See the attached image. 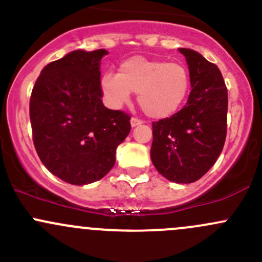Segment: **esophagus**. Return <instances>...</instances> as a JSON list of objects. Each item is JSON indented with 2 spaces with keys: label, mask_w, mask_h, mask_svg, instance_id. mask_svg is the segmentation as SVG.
Masks as SVG:
<instances>
[{
  "label": "esophagus",
  "mask_w": 262,
  "mask_h": 262,
  "mask_svg": "<svg viewBox=\"0 0 262 262\" xmlns=\"http://www.w3.org/2000/svg\"><path fill=\"white\" fill-rule=\"evenodd\" d=\"M143 123V121L141 120V119H138V118H132L130 119V124H132V126H137V125H141V124Z\"/></svg>",
  "instance_id": "34e87169"
}]
</instances>
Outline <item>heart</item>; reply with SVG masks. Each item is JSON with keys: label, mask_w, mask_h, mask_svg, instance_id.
<instances>
[{"label": "heart", "mask_w": 262, "mask_h": 262, "mask_svg": "<svg viewBox=\"0 0 262 262\" xmlns=\"http://www.w3.org/2000/svg\"><path fill=\"white\" fill-rule=\"evenodd\" d=\"M101 87L112 106H120L132 92H138L142 110L150 118L162 119L180 109L189 94L190 75L181 62L134 55L119 64L118 73H105Z\"/></svg>", "instance_id": "heart-1"}]
</instances>
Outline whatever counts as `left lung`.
<instances>
[{"label": "left lung", "mask_w": 262, "mask_h": 262, "mask_svg": "<svg viewBox=\"0 0 262 262\" xmlns=\"http://www.w3.org/2000/svg\"><path fill=\"white\" fill-rule=\"evenodd\" d=\"M189 64V99L180 112L152 123L150 158L167 180L190 184L218 160L227 136L228 92L219 68L202 54L181 48Z\"/></svg>", "instance_id": "obj_1"}]
</instances>
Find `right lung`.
I'll use <instances>...</instances> for the list:
<instances>
[{
  "label": "right lung",
  "instance_id": "obj_1",
  "mask_svg": "<svg viewBox=\"0 0 262 262\" xmlns=\"http://www.w3.org/2000/svg\"><path fill=\"white\" fill-rule=\"evenodd\" d=\"M105 49L75 50L41 70L30 96L33 142L43 165L60 180L86 185L104 178L130 132V116L101 101Z\"/></svg>",
  "mask_w": 262,
  "mask_h": 262
}]
</instances>
